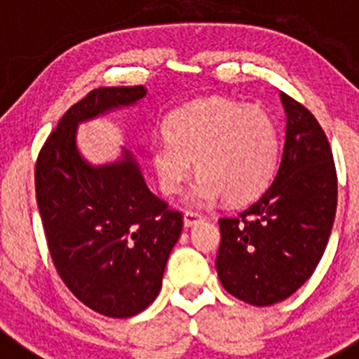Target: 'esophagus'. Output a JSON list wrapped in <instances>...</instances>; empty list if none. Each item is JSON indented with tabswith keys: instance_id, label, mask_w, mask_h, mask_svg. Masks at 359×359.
I'll use <instances>...</instances> for the list:
<instances>
[{
	"instance_id": "obj_1",
	"label": "esophagus",
	"mask_w": 359,
	"mask_h": 359,
	"mask_svg": "<svg viewBox=\"0 0 359 359\" xmlns=\"http://www.w3.org/2000/svg\"><path fill=\"white\" fill-rule=\"evenodd\" d=\"M203 219V215L199 214V212H192V210H187L185 214H183V223H185V226H192V224L199 223Z\"/></svg>"
}]
</instances>
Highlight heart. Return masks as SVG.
Returning <instances> with one entry per match:
<instances>
[{"label":"heart","mask_w":359,"mask_h":359,"mask_svg":"<svg viewBox=\"0 0 359 359\" xmlns=\"http://www.w3.org/2000/svg\"><path fill=\"white\" fill-rule=\"evenodd\" d=\"M158 183L177 194L192 174L199 177L190 199L230 205L248 203L273 177L278 161V131L262 107L210 98L180 107L167 118L165 138L151 145Z\"/></svg>","instance_id":"heart-1"}]
</instances>
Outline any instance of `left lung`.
<instances>
[{
    "instance_id": "1",
    "label": "left lung",
    "mask_w": 359,
    "mask_h": 359,
    "mask_svg": "<svg viewBox=\"0 0 359 359\" xmlns=\"http://www.w3.org/2000/svg\"><path fill=\"white\" fill-rule=\"evenodd\" d=\"M286 142L275 180L257 201L219 219L215 268L224 290L252 306L291 297L327 246L338 177L327 136L306 106L280 93Z\"/></svg>"
}]
</instances>
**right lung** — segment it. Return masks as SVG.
Here are the masks:
<instances>
[{
	"mask_svg": "<svg viewBox=\"0 0 359 359\" xmlns=\"http://www.w3.org/2000/svg\"><path fill=\"white\" fill-rule=\"evenodd\" d=\"M144 86L91 90L41 147L36 199L57 273L84 306L129 318L158 297L183 214L145 185L131 152L91 167L75 145L77 123L145 97Z\"/></svg>",
	"mask_w": 359,
	"mask_h": 359,
	"instance_id": "add662e5",
	"label": "right lung"
}]
</instances>
